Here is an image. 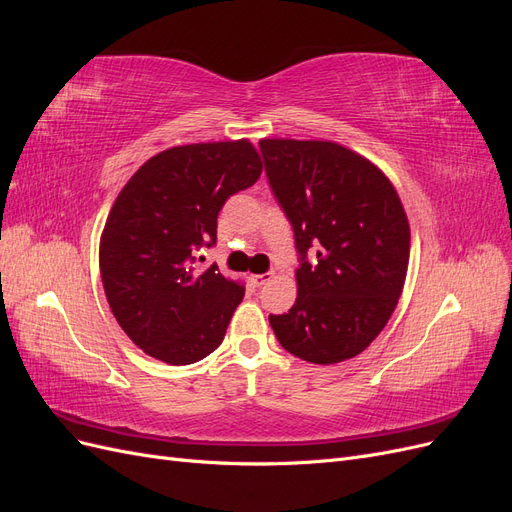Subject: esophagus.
<instances>
[{"instance_id":"esophagus-1","label":"esophagus","mask_w":512,"mask_h":512,"mask_svg":"<svg viewBox=\"0 0 512 512\" xmlns=\"http://www.w3.org/2000/svg\"><path fill=\"white\" fill-rule=\"evenodd\" d=\"M269 280H271V273H256V275H252V282L256 286H265Z\"/></svg>"}]
</instances>
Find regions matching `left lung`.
<instances>
[{
    "label": "left lung",
    "mask_w": 512,
    "mask_h": 512,
    "mask_svg": "<svg viewBox=\"0 0 512 512\" xmlns=\"http://www.w3.org/2000/svg\"><path fill=\"white\" fill-rule=\"evenodd\" d=\"M267 177L301 254L297 301L269 316L290 354L331 365L361 354L404 290L410 224L382 170L331 141L262 138ZM309 246L317 262L307 263Z\"/></svg>",
    "instance_id": "1"
}]
</instances>
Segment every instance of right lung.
<instances>
[{
	"instance_id": "1",
	"label": "right lung",
	"mask_w": 512,
	"mask_h": 512,
	"mask_svg": "<svg viewBox=\"0 0 512 512\" xmlns=\"http://www.w3.org/2000/svg\"><path fill=\"white\" fill-rule=\"evenodd\" d=\"M262 173L254 145H179L149 158L115 198L100 237V275L119 327L153 359L190 365L222 344L245 286L200 247L218 239L226 198Z\"/></svg>"
}]
</instances>
